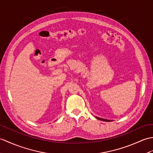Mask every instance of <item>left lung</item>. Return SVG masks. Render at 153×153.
I'll list each match as a JSON object with an SVG mask.
<instances>
[{
    "instance_id": "8db88e82",
    "label": "left lung",
    "mask_w": 153,
    "mask_h": 153,
    "mask_svg": "<svg viewBox=\"0 0 153 153\" xmlns=\"http://www.w3.org/2000/svg\"><path fill=\"white\" fill-rule=\"evenodd\" d=\"M96 118L98 119H99V120H104V121H110V120H106V119H101V118H99V117H96Z\"/></svg>"
}]
</instances>
